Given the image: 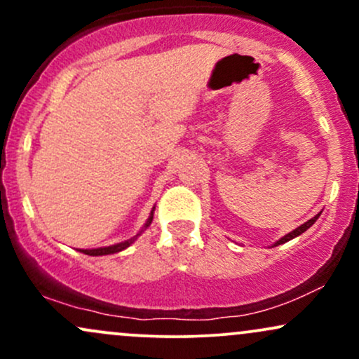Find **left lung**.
Here are the masks:
<instances>
[{
  "instance_id": "1",
  "label": "left lung",
  "mask_w": 359,
  "mask_h": 359,
  "mask_svg": "<svg viewBox=\"0 0 359 359\" xmlns=\"http://www.w3.org/2000/svg\"><path fill=\"white\" fill-rule=\"evenodd\" d=\"M319 216H320V214H317V216H316V217H312V219H309L307 222H304V224H302V226H299V228H297V229H294V231H292V233H288V234H287V236H283V238H282V240H278L277 243H275V246H278V245H282V243H287V241L294 240V238H295V236H299V234H302L304 231H307V229H309V228H311V226H312V224H314V222L317 221V217H319Z\"/></svg>"
}]
</instances>
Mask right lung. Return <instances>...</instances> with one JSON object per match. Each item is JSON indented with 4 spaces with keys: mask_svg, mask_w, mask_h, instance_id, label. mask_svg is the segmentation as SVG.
Listing matches in <instances>:
<instances>
[{
    "mask_svg": "<svg viewBox=\"0 0 359 359\" xmlns=\"http://www.w3.org/2000/svg\"><path fill=\"white\" fill-rule=\"evenodd\" d=\"M151 219H154V211H151L150 217H148V221H147V224H145V229L148 228V226L151 224ZM138 236H140V233L137 234V236H133V238H131V240H128V241H125V243H118V245H113V246H106V248H96V250H82V253L89 255V257H101V255H111V253H118V251H121V250L128 248V246H130L131 243H133L135 240H137Z\"/></svg>",
    "mask_w": 359,
    "mask_h": 359,
    "instance_id": "add662e5",
    "label": "right lung"
}]
</instances>
